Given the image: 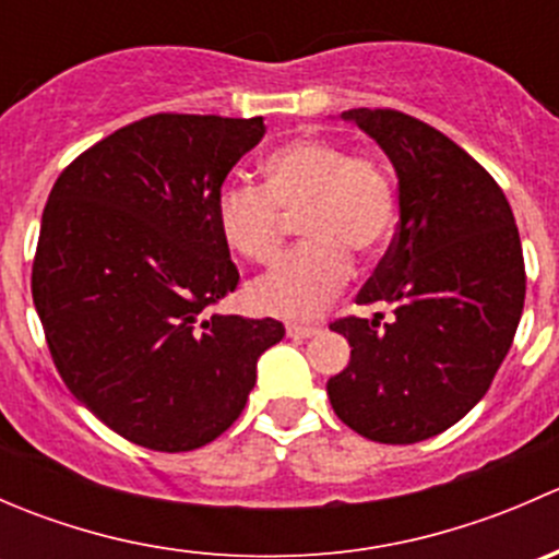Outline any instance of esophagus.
Masks as SVG:
<instances>
[{
    "label": "esophagus",
    "instance_id": "1",
    "mask_svg": "<svg viewBox=\"0 0 559 559\" xmlns=\"http://www.w3.org/2000/svg\"><path fill=\"white\" fill-rule=\"evenodd\" d=\"M319 332V326L313 324H289L286 326V335L289 337H313Z\"/></svg>",
    "mask_w": 559,
    "mask_h": 559
}]
</instances>
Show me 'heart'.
Segmentation results:
<instances>
[{
    "mask_svg": "<svg viewBox=\"0 0 559 559\" xmlns=\"http://www.w3.org/2000/svg\"><path fill=\"white\" fill-rule=\"evenodd\" d=\"M264 183H229L216 200L218 233L251 262L284 248L289 218H302L306 246L251 281L246 297L259 313L306 319L330 306L354 275V257L384 253L397 224L392 173L370 154H352L330 138H295L262 165Z\"/></svg>",
    "mask_w": 559,
    "mask_h": 559,
    "instance_id": "heart-1",
    "label": "heart"
}]
</instances>
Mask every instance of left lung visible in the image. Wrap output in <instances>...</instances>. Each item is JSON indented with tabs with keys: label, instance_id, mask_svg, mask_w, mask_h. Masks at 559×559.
Segmentation results:
<instances>
[{
	"label": "left lung",
	"instance_id": "obj_1",
	"mask_svg": "<svg viewBox=\"0 0 559 559\" xmlns=\"http://www.w3.org/2000/svg\"><path fill=\"white\" fill-rule=\"evenodd\" d=\"M397 173L392 246L357 295L392 308L330 330L352 359L326 381L337 419L376 443H416L456 425L492 386L524 308V257L498 180L430 123L357 107Z\"/></svg>",
	"mask_w": 559,
	"mask_h": 559
}]
</instances>
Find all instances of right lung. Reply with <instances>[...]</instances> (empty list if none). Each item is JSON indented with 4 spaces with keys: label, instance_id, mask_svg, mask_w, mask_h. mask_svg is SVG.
Listing matches in <instances>:
<instances>
[{
    "label": "right lung",
    "instance_id": "1",
    "mask_svg": "<svg viewBox=\"0 0 559 559\" xmlns=\"http://www.w3.org/2000/svg\"><path fill=\"white\" fill-rule=\"evenodd\" d=\"M264 118L154 112L56 178L32 297L67 389L154 452L216 441L246 408L275 319L211 313L238 289L216 200Z\"/></svg>",
    "mask_w": 559,
    "mask_h": 559
}]
</instances>
